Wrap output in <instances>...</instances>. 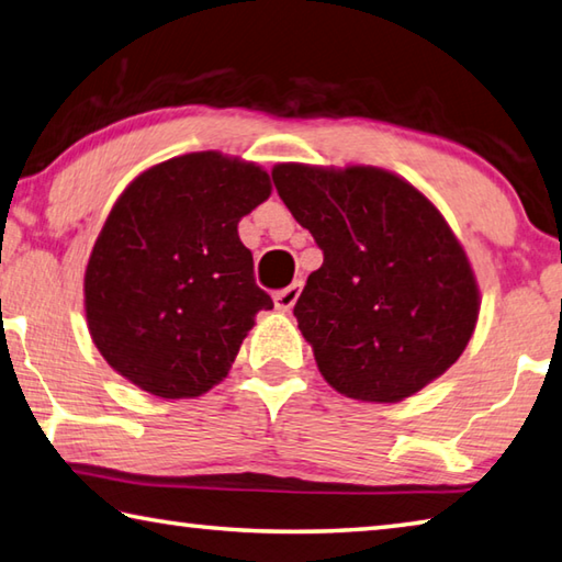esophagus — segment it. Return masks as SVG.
<instances>
[{
    "mask_svg": "<svg viewBox=\"0 0 562 562\" xmlns=\"http://www.w3.org/2000/svg\"><path fill=\"white\" fill-rule=\"evenodd\" d=\"M300 292H302V282L300 280L292 282L290 288H284L278 294H274V307H278L280 312H290L294 304H297Z\"/></svg>",
    "mask_w": 562,
    "mask_h": 562,
    "instance_id": "1",
    "label": "esophagus"
}]
</instances>
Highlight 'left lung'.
I'll list each match as a JSON object with an SVG mask.
<instances>
[{
	"label": "left lung",
	"instance_id": "left-lung-1",
	"mask_svg": "<svg viewBox=\"0 0 562 562\" xmlns=\"http://www.w3.org/2000/svg\"><path fill=\"white\" fill-rule=\"evenodd\" d=\"M272 181L324 252L294 304L324 381L353 401L397 403L440 379L482 302L432 201L379 167L274 165Z\"/></svg>",
	"mask_w": 562,
	"mask_h": 562
}]
</instances>
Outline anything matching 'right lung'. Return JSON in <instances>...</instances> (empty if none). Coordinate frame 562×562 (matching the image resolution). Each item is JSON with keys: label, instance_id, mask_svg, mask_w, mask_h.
<instances>
[{"label": "right lung", "instance_id": "1", "mask_svg": "<svg viewBox=\"0 0 562 562\" xmlns=\"http://www.w3.org/2000/svg\"><path fill=\"white\" fill-rule=\"evenodd\" d=\"M268 171L221 151L161 161L115 201L86 268L88 331L130 383L177 401L226 379L255 314L238 221L270 196Z\"/></svg>", "mask_w": 562, "mask_h": 562}]
</instances>
